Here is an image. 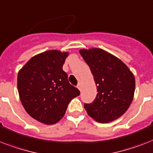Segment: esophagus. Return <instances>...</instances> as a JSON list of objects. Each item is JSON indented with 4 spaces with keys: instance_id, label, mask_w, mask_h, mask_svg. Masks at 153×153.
Here are the masks:
<instances>
[{
    "instance_id": "obj_1",
    "label": "esophagus",
    "mask_w": 153,
    "mask_h": 153,
    "mask_svg": "<svg viewBox=\"0 0 153 153\" xmlns=\"http://www.w3.org/2000/svg\"><path fill=\"white\" fill-rule=\"evenodd\" d=\"M77 88H79V90H82V83H79V85H77Z\"/></svg>"
}]
</instances>
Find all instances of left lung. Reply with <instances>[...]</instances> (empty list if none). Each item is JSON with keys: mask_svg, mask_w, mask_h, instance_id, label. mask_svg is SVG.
Masks as SVG:
<instances>
[{"mask_svg": "<svg viewBox=\"0 0 153 153\" xmlns=\"http://www.w3.org/2000/svg\"><path fill=\"white\" fill-rule=\"evenodd\" d=\"M89 66L97 95L92 103L84 106L89 117L100 123H108L121 117L134 98L135 79L124 63L100 48L79 51Z\"/></svg>", "mask_w": 153, "mask_h": 153, "instance_id": "left-lung-1", "label": "left lung"}]
</instances>
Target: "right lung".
Here are the masks:
<instances>
[{"label":"right lung","instance_id":"add662e5","mask_svg":"<svg viewBox=\"0 0 153 153\" xmlns=\"http://www.w3.org/2000/svg\"><path fill=\"white\" fill-rule=\"evenodd\" d=\"M68 55L57 50L45 51L32 57L18 74V91L23 107L45 124L58 122L70 101L80 94L63 71Z\"/></svg>","mask_w":153,"mask_h":153}]
</instances>
